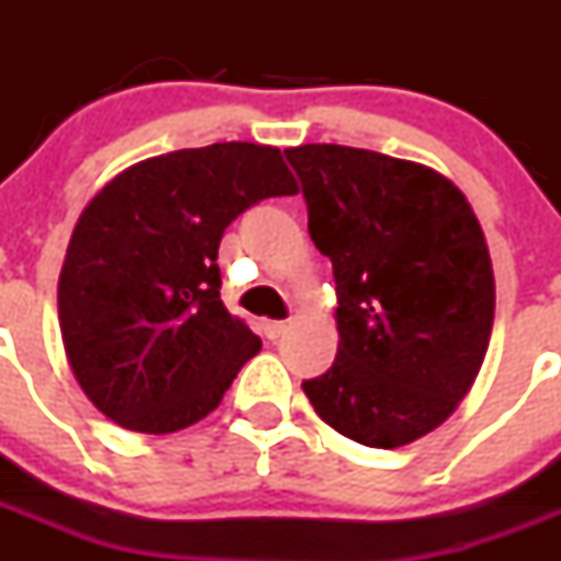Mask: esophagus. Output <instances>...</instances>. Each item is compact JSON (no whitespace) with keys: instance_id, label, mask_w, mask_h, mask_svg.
Instances as JSON below:
<instances>
[{"instance_id":"obj_1","label":"esophagus","mask_w":561,"mask_h":561,"mask_svg":"<svg viewBox=\"0 0 561 561\" xmlns=\"http://www.w3.org/2000/svg\"><path fill=\"white\" fill-rule=\"evenodd\" d=\"M286 329H289V325H286L284 320H266V323H264L266 340H272V342L280 340V336L286 334Z\"/></svg>"}]
</instances>
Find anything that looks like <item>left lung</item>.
I'll list each match as a JSON object with an SVG mask.
<instances>
[{
	"instance_id": "1",
	"label": "left lung",
	"mask_w": 561,
	"mask_h": 561,
	"mask_svg": "<svg viewBox=\"0 0 561 561\" xmlns=\"http://www.w3.org/2000/svg\"><path fill=\"white\" fill-rule=\"evenodd\" d=\"M286 160L340 304L336 359L306 396L345 438L404 447L455 413L489 348L494 272L478 216L419 162L329 142Z\"/></svg>"
}]
</instances>
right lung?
<instances>
[{
	"instance_id": "1",
	"label": "right lung",
	"mask_w": 561,
	"mask_h": 561,
	"mask_svg": "<svg viewBox=\"0 0 561 561\" xmlns=\"http://www.w3.org/2000/svg\"><path fill=\"white\" fill-rule=\"evenodd\" d=\"M291 193L277 148L213 142L126 168L83 207L58 323L69 368L106 419L165 435L219 408L261 351L221 304V236L247 207Z\"/></svg>"
}]
</instances>
